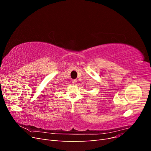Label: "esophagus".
I'll use <instances>...</instances> for the list:
<instances>
[{"label":"esophagus","mask_w":151,"mask_h":151,"mask_svg":"<svg viewBox=\"0 0 151 151\" xmlns=\"http://www.w3.org/2000/svg\"><path fill=\"white\" fill-rule=\"evenodd\" d=\"M72 83L73 84H76V83H77V80H76V79H73V80L72 81Z\"/></svg>","instance_id":"1"}]
</instances>
